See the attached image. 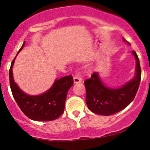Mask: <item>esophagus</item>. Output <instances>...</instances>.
Listing matches in <instances>:
<instances>
[{
    "mask_svg": "<svg viewBox=\"0 0 150 150\" xmlns=\"http://www.w3.org/2000/svg\"><path fill=\"white\" fill-rule=\"evenodd\" d=\"M73 81L74 83H79L82 81V77H81V75L79 72H77L76 73V75L73 78Z\"/></svg>",
    "mask_w": 150,
    "mask_h": 150,
    "instance_id": "obj_1",
    "label": "esophagus"
}]
</instances>
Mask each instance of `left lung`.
Listing matches in <instances>:
<instances>
[{
  "label": "left lung",
  "mask_w": 150,
  "mask_h": 150,
  "mask_svg": "<svg viewBox=\"0 0 150 150\" xmlns=\"http://www.w3.org/2000/svg\"><path fill=\"white\" fill-rule=\"evenodd\" d=\"M122 40L130 45L125 38ZM136 61V76L119 88H108L102 82L98 74L95 72L84 81L88 109L96 114L110 115L124 109L133 101L138 91L141 79L139 59L135 51H132Z\"/></svg>",
  "instance_id": "1"
}]
</instances>
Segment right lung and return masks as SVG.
Listing matches in <instances>:
<instances>
[{
  "label": "right lung",
  "mask_w": 150,
  "mask_h": 150,
  "mask_svg": "<svg viewBox=\"0 0 150 150\" xmlns=\"http://www.w3.org/2000/svg\"><path fill=\"white\" fill-rule=\"evenodd\" d=\"M24 44L25 42L17 54ZM15 58L9 69V85L13 97L23 113L31 120L37 121H50L61 116L65 107L68 91L73 84V76L71 75L56 79L52 87L44 93L29 96L18 88L13 79L12 67Z\"/></svg>",
  "instance_id": "obj_1"
}]
</instances>
